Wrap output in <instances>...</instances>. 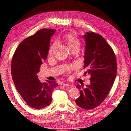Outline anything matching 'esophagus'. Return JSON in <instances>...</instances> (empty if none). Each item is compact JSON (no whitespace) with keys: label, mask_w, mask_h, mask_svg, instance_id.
Instances as JSON below:
<instances>
[{"label":"esophagus","mask_w":131,"mask_h":131,"mask_svg":"<svg viewBox=\"0 0 131 131\" xmlns=\"http://www.w3.org/2000/svg\"><path fill=\"white\" fill-rule=\"evenodd\" d=\"M62 85L63 86H64V87H69V86H70V85L68 84H63Z\"/></svg>","instance_id":"obj_1"}]
</instances>
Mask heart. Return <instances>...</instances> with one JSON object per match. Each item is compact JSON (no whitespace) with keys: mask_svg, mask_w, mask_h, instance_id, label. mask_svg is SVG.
<instances>
[{"mask_svg":"<svg viewBox=\"0 0 131 131\" xmlns=\"http://www.w3.org/2000/svg\"><path fill=\"white\" fill-rule=\"evenodd\" d=\"M62 40L63 42L66 43V44L68 47V48L72 50V49H76V48H79L80 46V42L79 41V39L76 37L75 33H70L65 35L63 37ZM56 43L53 42L52 43L50 47L49 50V56H52L53 54V52L54 49L56 47ZM75 68V66L74 65L70 66L68 67V68L67 69V72L73 70Z\"/></svg>","mask_w":131,"mask_h":131,"instance_id":"heart-1","label":"heart"}]
</instances>
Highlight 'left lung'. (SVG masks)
<instances>
[{"label":"left lung","instance_id":"8db88e82","mask_svg":"<svg viewBox=\"0 0 131 131\" xmlns=\"http://www.w3.org/2000/svg\"><path fill=\"white\" fill-rule=\"evenodd\" d=\"M85 40L84 75H90L89 85L77 88L80 91L75 103L80 108L90 110L104 101L112 89L117 73L115 54L105 39L94 32L82 35Z\"/></svg>","mask_w":131,"mask_h":131}]
</instances>
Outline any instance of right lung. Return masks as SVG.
<instances>
[{
    "instance_id": "1",
    "label": "right lung",
    "mask_w": 131,
    "mask_h": 131,
    "mask_svg": "<svg viewBox=\"0 0 131 131\" xmlns=\"http://www.w3.org/2000/svg\"><path fill=\"white\" fill-rule=\"evenodd\" d=\"M55 29H42L23 40L12 59L11 71L17 92L28 105L40 109L52 101L53 90L58 86L54 81H39L37 74L48 54L51 37Z\"/></svg>"
}]
</instances>
